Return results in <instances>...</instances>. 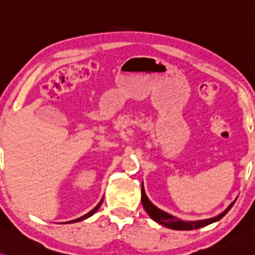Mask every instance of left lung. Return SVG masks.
<instances>
[{"mask_svg": "<svg viewBox=\"0 0 255 255\" xmlns=\"http://www.w3.org/2000/svg\"><path fill=\"white\" fill-rule=\"evenodd\" d=\"M141 202H142V205L144 207V210H146V212L149 214V217L152 219V220L156 221L159 225L162 226H165L167 228H171V229H175V230H193V229H198V228H202V227H205L207 225H210V223H213L215 221L220 220L221 218L225 217V215L228 213V211L232 209L233 205L235 204V202H236V199L230 204L227 209L223 211L221 214H219L218 217H214V218H211V219H206V220H201V221H182V220H179L178 218L175 217H172V215L167 214L166 212H164V211L159 210L148 199V197L146 196V193H144V189H143V185L141 186Z\"/></svg>", "mask_w": 255, "mask_h": 255, "instance_id": "8db88e82", "label": "left lung"}]
</instances>
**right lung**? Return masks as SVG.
I'll return each instance as SVG.
<instances>
[{
  "label": "right lung",
  "instance_id": "right-lung-1",
  "mask_svg": "<svg viewBox=\"0 0 255 255\" xmlns=\"http://www.w3.org/2000/svg\"><path fill=\"white\" fill-rule=\"evenodd\" d=\"M101 204H103V199H101V201H100V203H99V204H98L96 207H95V209H93V210H91V211H90V212L89 213H87V214H85V215H83V217H81V218H78V219H75V220H73V221H69V222H66V223H73V222H78V221H82V220H84V219H87V218H89V217H91V215L93 214V213H96L97 212V211H98V209H99V207H100V205Z\"/></svg>",
  "mask_w": 255,
  "mask_h": 255
}]
</instances>
